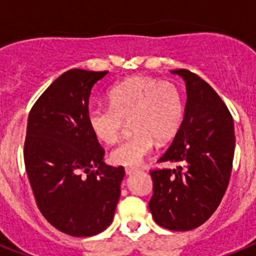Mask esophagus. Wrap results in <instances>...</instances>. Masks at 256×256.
Segmentation results:
<instances>
[{"mask_svg": "<svg viewBox=\"0 0 256 256\" xmlns=\"http://www.w3.org/2000/svg\"><path fill=\"white\" fill-rule=\"evenodd\" d=\"M138 169L137 168H132V166H128V168H126V176H130V174H133L134 172H137Z\"/></svg>", "mask_w": 256, "mask_h": 256, "instance_id": "1", "label": "esophagus"}]
</instances>
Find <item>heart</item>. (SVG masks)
I'll use <instances>...</instances> for the list:
<instances>
[{
    "instance_id": "heart-1",
    "label": "heart",
    "mask_w": 256,
    "mask_h": 256,
    "mask_svg": "<svg viewBox=\"0 0 256 256\" xmlns=\"http://www.w3.org/2000/svg\"><path fill=\"white\" fill-rule=\"evenodd\" d=\"M108 106L88 110L90 128L106 144L119 140L126 122L130 120L132 137L112 151V162L138 165L155 146L165 144L180 130L184 112L182 92L174 83L152 76H132L108 91Z\"/></svg>"
}]
</instances>
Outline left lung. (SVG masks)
Segmentation results:
<instances>
[{
  "mask_svg": "<svg viewBox=\"0 0 256 256\" xmlns=\"http://www.w3.org/2000/svg\"><path fill=\"white\" fill-rule=\"evenodd\" d=\"M186 83L184 116L159 162L174 169L151 170L154 220L172 230H191L212 216L230 183L234 155L232 115L204 79L186 69L172 70Z\"/></svg>",
  "mask_w": 256,
  "mask_h": 256,
  "instance_id": "obj_1",
  "label": "left lung"
}]
</instances>
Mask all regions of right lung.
<instances>
[{
	"label": "right lung",
	"mask_w": 256,
	"mask_h": 256,
	"mask_svg": "<svg viewBox=\"0 0 256 256\" xmlns=\"http://www.w3.org/2000/svg\"><path fill=\"white\" fill-rule=\"evenodd\" d=\"M108 73L68 70L28 116L24 162L37 206L50 224L74 237L112 224L120 198L124 168L104 162L87 119L92 87Z\"/></svg>",
	"instance_id": "add662e5"
}]
</instances>
